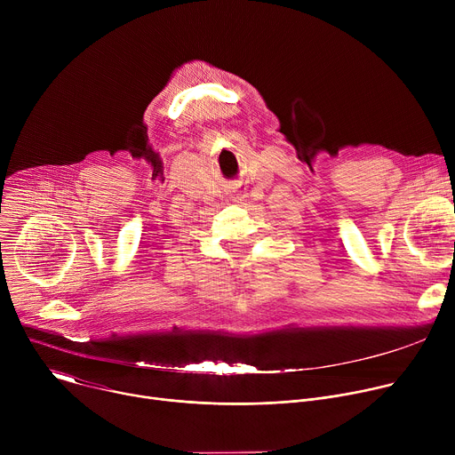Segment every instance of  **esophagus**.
Instances as JSON below:
<instances>
[{"label": "esophagus", "instance_id": "obj_1", "mask_svg": "<svg viewBox=\"0 0 455 455\" xmlns=\"http://www.w3.org/2000/svg\"><path fill=\"white\" fill-rule=\"evenodd\" d=\"M234 202L239 204V205H244V204H246V194L241 192V190H237V192L234 194Z\"/></svg>", "mask_w": 455, "mask_h": 455}]
</instances>
